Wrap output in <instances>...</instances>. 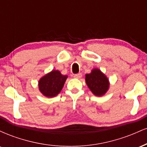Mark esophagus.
<instances>
[{
    "instance_id": "34e87169",
    "label": "esophagus",
    "mask_w": 147,
    "mask_h": 147,
    "mask_svg": "<svg viewBox=\"0 0 147 147\" xmlns=\"http://www.w3.org/2000/svg\"><path fill=\"white\" fill-rule=\"evenodd\" d=\"M82 77V73H78V74H76V75H74V77L76 79H79Z\"/></svg>"
}]
</instances>
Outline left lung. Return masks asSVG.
Listing matches in <instances>:
<instances>
[{"instance_id":"1","label":"left lung","mask_w":147,"mask_h":147,"mask_svg":"<svg viewBox=\"0 0 147 147\" xmlns=\"http://www.w3.org/2000/svg\"><path fill=\"white\" fill-rule=\"evenodd\" d=\"M85 79L88 87L96 96L104 95L109 90V79L99 69H92L90 74L86 75Z\"/></svg>"}]
</instances>
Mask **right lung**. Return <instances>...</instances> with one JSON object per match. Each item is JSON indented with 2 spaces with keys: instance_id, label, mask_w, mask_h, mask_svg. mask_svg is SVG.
<instances>
[{
  "instance_id": "right-lung-1",
  "label": "right lung",
  "mask_w": 147,
  "mask_h": 147,
  "mask_svg": "<svg viewBox=\"0 0 147 147\" xmlns=\"http://www.w3.org/2000/svg\"><path fill=\"white\" fill-rule=\"evenodd\" d=\"M68 75H63L59 70H52L40 79L38 88L45 97H53L58 95L63 88Z\"/></svg>"
}]
</instances>
